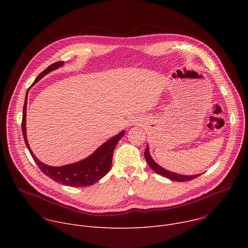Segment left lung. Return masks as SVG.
I'll list each match as a JSON object with an SVG mask.
<instances>
[{
  "mask_svg": "<svg viewBox=\"0 0 248 248\" xmlns=\"http://www.w3.org/2000/svg\"><path fill=\"white\" fill-rule=\"evenodd\" d=\"M144 156H145V159L148 163V165L150 166V168L156 171L157 173L161 174V175H164L166 176V178H169L170 179L171 181H175V182H188V181H191V180H194L196 179L197 176H199L200 174H195V175H183V174H178V173H174V172H170L169 170H166L165 169L161 168L159 165H157L153 159L151 158L150 154H149V149H148V146L144 152Z\"/></svg>",
  "mask_w": 248,
  "mask_h": 248,
  "instance_id": "8db88e82",
  "label": "left lung"
}]
</instances>
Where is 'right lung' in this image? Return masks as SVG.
Returning a JSON list of instances; mask_svg holds the SVG:
<instances>
[{"mask_svg": "<svg viewBox=\"0 0 248 248\" xmlns=\"http://www.w3.org/2000/svg\"><path fill=\"white\" fill-rule=\"evenodd\" d=\"M62 64H63V62H56L50 64L36 78V79H35L32 85L35 82H37L39 79H41L48 73H50L51 70H54ZM27 95H28V90L25 95V101L23 105V115H22V122H21L22 134H23L26 147L28 148L34 162L37 164V166L42 170V172H44L47 176H49L50 179H52L56 183L62 184L63 186H76V187L90 186L94 185L96 182H98L100 179H102L104 175L108 173L112 166L114 150L119 142V140L124 136V130L120 132L115 137H112L111 139H109L107 142H105L103 145H101L91 156H89L88 158L80 162L62 166V167H51V166L45 165L34 156L27 142L26 127H25Z\"/></svg>", "mask_w": 248, "mask_h": 248, "instance_id": "1", "label": "right lung"}]
</instances>
